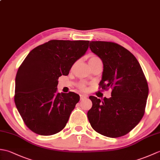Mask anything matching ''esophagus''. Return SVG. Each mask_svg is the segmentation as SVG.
Returning a JSON list of instances; mask_svg holds the SVG:
<instances>
[{"instance_id":"1","label":"esophagus","mask_w":160,"mask_h":160,"mask_svg":"<svg viewBox=\"0 0 160 160\" xmlns=\"http://www.w3.org/2000/svg\"><path fill=\"white\" fill-rule=\"evenodd\" d=\"M87 98V96H86V95H80V100H84Z\"/></svg>"}]
</instances>
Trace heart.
<instances>
[{"label": "heart", "instance_id": "b5f03b06", "mask_svg": "<svg viewBox=\"0 0 160 160\" xmlns=\"http://www.w3.org/2000/svg\"><path fill=\"white\" fill-rule=\"evenodd\" d=\"M96 60H100V59L96 56H91L89 59V62H92V61H96ZM80 88L82 90H86V86L84 84H81L80 85Z\"/></svg>", "mask_w": 160, "mask_h": 160}]
</instances>
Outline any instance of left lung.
I'll use <instances>...</instances> for the list:
<instances>
[{"mask_svg":"<svg viewBox=\"0 0 160 160\" xmlns=\"http://www.w3.org/2000/svg\"><path fill=\"white\" fill-rule=\"evenodd\" d=\"M89 48L102 61L100 86L112 89L102 101L90 96L92 107L87 117L96 132L119 138L135 128L144 114L148 87L140 63L124 47L115 42L91 41Z\"/></svg>","mask_w":160,"mask_h":160,"instance_id":"obj_1","label":"left lung"}]
</instances>
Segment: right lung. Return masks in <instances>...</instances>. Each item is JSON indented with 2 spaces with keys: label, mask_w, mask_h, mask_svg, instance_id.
Here are the masks:
<instances>
[{
  "label": "right lung",
  "mask_w": 160,
  "mask_h": 160,
  "mask_svg": "<svg viewBox=\"0 0 160 160\" xmlns=\"http://www.w3.org/2000/svg\"><path fill=\"white\" fill-rule=\"evenodd\" d=\"M89 40H52L36 47L17 71L14 102L27 127L35 133L52 135L62 131L80 100L73 92L58 93V78L89 48Z\"/></svg>",
  "instance_id": "obj_1"
}]
</instances>
